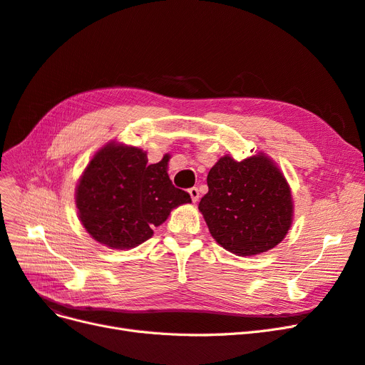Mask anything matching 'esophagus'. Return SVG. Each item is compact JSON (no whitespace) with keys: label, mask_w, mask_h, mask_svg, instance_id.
Returning <instances> with one entry per match:
<instances>
[{"label":"esophagus","mask_w":365,"mask_h":365,"mask_svg":"<svg viewBox=\"0 0 365 365\" xmlns=\"http://www.w3.org/2000/svg\"><path fill=\"white\" fill-rule=\"evenodd\" d=\"M189 193H190L192 201H193V202H197V200H200V190H197L196 187H192V189L189 190Z\"/></svg>","instance_id":"obj_1"}]
</instances>
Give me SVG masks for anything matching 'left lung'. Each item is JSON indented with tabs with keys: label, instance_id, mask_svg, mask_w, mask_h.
Masks as SVG:
<instances>
[{
	"label": "left lung",
	"instance_id": "8db88e82",
	"mask_svg": "<svg viewBox=\"0 0 365 365\" xmlns=\"http://www.w3.org/2000/svg\"><path fill=\"white\" fill-rule=\"evenodd\" d=\"M207 185L197 208L210 235L227 251L256 256L288 235L294 219L291 187L267 153L242 161L220 157L207 175Z\"/></svg>",
	"mask_w": 365,
	"mask_h": 365
}]
</instances>
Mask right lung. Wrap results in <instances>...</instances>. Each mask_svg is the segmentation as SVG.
<instances>
[{"label":"right lung","instance_id":"add662e5","mask_svg":"<svg viewBox=\"0 0 365 365\" xmlns=\"http://www.w3.org/2000/svg\"><path fill=\"white\" fill-rule=\"evenodd\" d=\"M169 157L149 164L148 152L108 141L86 164L76 185L81 224L98 244L130 250L152 237L173 208L192 202L168 173Z\"/></svg>","mask_w":365,"mask_h":365}]
</instances>
